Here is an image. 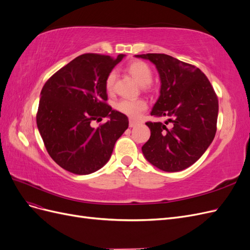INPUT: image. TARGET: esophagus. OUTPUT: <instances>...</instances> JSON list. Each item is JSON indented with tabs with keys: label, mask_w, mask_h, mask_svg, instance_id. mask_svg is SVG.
Instances as JSON below:
<instances>
[{
	"label": "esophagus",
	"mask_w": 250,
	"mask_h": 250,
	"mask_svg": "<svg viewBox=\"0 0 250 250\" xmlns=\"http://www.w3.org/2000/svg\"><path fill=\"white\" fill-rule=\"evenodd\" d=\"M137 125H138V122H135L133 120L129 121V127H135Z\"/></svg>",
	"instance_id": "obj_1"
}]
</instances>
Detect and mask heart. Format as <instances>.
<instances>
[{"mask_svg":"<svg viewBox=\"0 0 250 250\" xmlns=\"http://www.w3.org/2000/svg\"><path fill=\"white\" fill-rule=\"evenodd\" d=\"M127 71L130 73L131 76L137 80L142 86L145 88L150 87L151 81H152L153 77V73L152 70H151V67L146 62H141V60H135V62H132L128 64ZM116 77V72L111 71L108 73L106 79H105V88H106L108 93L113 92ZM116 108L120 112L124 113V115L135 119L140 117L143 111L146 110L147 103L143 99H121L116 103Z\"/></svg>","mask_w":250,"mask_h":250,"instance_id":"1","label":"heart"}]
</instances>
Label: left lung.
Instances as JSON below:
<instances>
[{
  "mask_svg": "<svg viewBox=\"0 0 250 250\" xmlns=\"http://www.w3.org/2000/svg\"><path fill=\"white\" fill-rule=\"evenodd\" d=\"M153 62L161 77V96L147 122L151 135L142 151L146 160L166 172H178L197 162L217 130L218 97L198 67L167 54L135 55Z\"/></svg>",
  "mask_w": 250,
  "mask_h": 250,
  "instance_id": "left-lung-1",
  "label": "left lung"
}]
</instances>
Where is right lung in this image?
<instances>
[{"label": "right lung", "mask_w": 250, "mask_h": 250, "mask_svg": "<svg viewBox=\"0 0 250 250\" xmlns=\"http://www.w3.org/2000/svg\"><path fill=\"white\" fill-rule=\"evenodd\" d=\"M86 53L58 70L44 83L36 123L49 155L77 175L102 168L117 140L128 128V118L107 104L105 79L123 59ZM109 121L93 127L94 120Z\"/></svg>", "instance_id": "obj_1"}]
</instances>
